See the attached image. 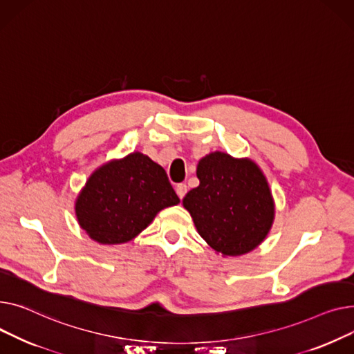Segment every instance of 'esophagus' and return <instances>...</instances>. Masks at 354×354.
Instances as JSON below:
<instances>
[{
    "label": "esophagus",
    "mask_w": 354,
    "mask_h": 354,
    "mask_svg": "<svg viewBox=\"0 0 354 354\" xmlns=\"http://www.w3.org/2000/svg\"><path fill=\"white\" fill-rule=\"evenodd\" d=\"M176 193H177V196L180 197V198H183L184 196H185V193H187V185L185 184H177L176 185Z\"/></svg>",
    "instance_id": "esophagus-1"
}]
</instances>
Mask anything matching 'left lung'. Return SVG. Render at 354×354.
Segmentation results:
<instances>
[{
	"label": "left lung",
	"instance_id": "obj_1",
	"mask_svg": "<svg viewBox=\"0 0 354 354\" xmlns=\"http://www.w3.org/2000/svg\"><path fill=\"white\" fill-rule=\"evenodd\" d=\"M198 187L183 198L198 234L223 256H241L261 244L274 220V200L259 165L214 151L197 164Z\"/></svg>",
	"mask_w": 354,
	"mask_h": 354
}]
</instances>
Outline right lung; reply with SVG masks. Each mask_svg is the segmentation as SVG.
I'll use <instances>...</instances> for the list:
<instances>
[{
	"mask_svg": "<svg viewBox=\"0 0 354 354\" xmlns=\"http://www.w3.org/2000/svg\"><path fill=\"white\" fill-rule=\"evenodd\" d=\"M180 203L164 169L134 151L98 167L75 200L82 230L100 244L133 240L158 212Z\"/></svg>",
	"mask_w": 354,
	"mask_h": 354,
	"instance_id": "add662e5",
	"label": "right lung"
}]
</instances>
